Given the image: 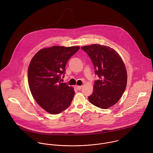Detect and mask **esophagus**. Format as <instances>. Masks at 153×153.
Wrapping results in <instances>:
<instances>
[{
	"label": "esophagus",
	"instance_id": "obj_1",
	"mask_svg": "<svg viewBox=\"0 0 153 153\" xmlns=\"http://www.w3.org/2000/svg\"><path fill=\"white\" fill-rule=\"evenodd\" d=\"M76 89H77L78 91L81 90V89H82V86H76Z\"/></svg>",
	"mask_w": 153,
	"mask_h": 153
}]
</instances>
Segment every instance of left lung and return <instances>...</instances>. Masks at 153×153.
Returning <instances> with one entry per match:
<instances>
[{
	"mask_svg": "<svg viewBox=\"0 0 153 153\" xmlns=\"http://www.w3.org/2000/svg\"><path fill=\"white\" fill-rule=\"evenodd\" d=\"M94 67L99 80L94 81L93 92L88 97L90 102L101 109L117 103L125 91L127 73L121 57L113 48L99 44L84 46Z\"/></svg>",
	"mask_w": 153,
	"mask_h": 153,
	"instance_id": "obj_1",
	"label": "left lung"
}]
</instances>
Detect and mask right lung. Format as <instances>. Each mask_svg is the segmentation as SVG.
<instances>
[{"instance_id": "add662e5", "label": "right lung", "mask_w": 153, "mask_h": 153, "mask_svg": "<svg viewBox=\"0 0 153 153\" xmlns=\"http://www.w3.org/2000/svg\"><path fill=\"white\" fill-rule=\"evenodd\" d=\"M80 47L53 46L38 51L29 65L28 79L32 95L38 104L51 114H58L70 105L73 87L61 83L65 65Z\"/></svg>"}]
</instances>
